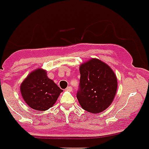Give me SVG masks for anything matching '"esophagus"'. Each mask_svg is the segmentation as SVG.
<instances>
[{
  "label": "esophagus",
  "instance_id": "34e87169",
  "mask_svg": "<svg viewBox=\"0 0 149 149\" xmlns=\"http://www.w3.org/2000/svg\"><path fill=\"white\" fill-rule=\"evenodd\" d=\"M66 90H68V91H72V87H71V86H69V87H68L66 88Z\"/></svg>",
  "mask_w": 149,
  "mask_h": 149
}]
</instances>
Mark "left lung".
<instances>
[{
	"instance_id": "obj_1",
	"label": "left lung",
	"mask_w": 149,
	"mask_h": 149,
	"mask_svg": "<svg viewBox=\"0 0 149 149\" xmlns=\"http://www.w3.org/2000/svg\"><path fill=\"white\" fill-rule=\"evenodd\" d=\"M79 90L77 99L82 109L91 113L102 112L111 105L118 88L114 72L106 63L92 59L80 65Z\"/></svg>"
}]
</instances>
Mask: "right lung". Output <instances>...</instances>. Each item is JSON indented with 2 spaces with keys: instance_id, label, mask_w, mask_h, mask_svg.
Here are the masks:
<instances>
[{
  "instance_id": "right-lung-1",
  "label": "right lung",
  "mask_w": 149,
  "mask_h": 149,
  "mask_svg": "<svg viewBox=\"0 0 149 149\" xmlns=\"http://www.w3.org/2000/svg\"><path fill=\"white\" fill-rule=\"evenodd\" d=\"M23 100L29 107L38 111H46L56 103L62 92L41 68L29 74L20 86Z\"/></svg>"
}]
</instances>
